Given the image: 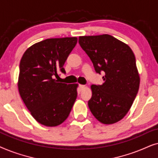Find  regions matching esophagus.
I'll list each match as a JSON object with an SVG mask.
<instances>
[{
    "label": "esophagus",
    "instance_id": "obj_1",
    "mask_svg": "<svg viewBox=\"0 0 158 158\" xmlns=\"http://www.w3.org/2000/svg\"><path fill=\"white\" fill-rule=\"evenodd\" d=\"M79 88H80V89H81V90H83V89H84V88H85V85H79Z\"/></svg>",
    "mask_w": 158,
    "mask_h": 158
}]
</instances>
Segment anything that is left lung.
<instances>
[{
	"label": "left lung",
	"instance_id": "1",
	"mask_svg": "<svg viewBox=\"0 0 158 158\" xmlns=\"http://www.w3.org/2000/svg\"><path fill=\"white\" fill-rule=\"evenodd\" d=\"M78 42L97 73L104 71L102 85H92L88 107L104 124L118 122L126 116L139 88L135 57L128 45L109 34L79 36Z\"/></svg>",
	"mask_w": 158,
	"mask_h": 158
}]
</instances>
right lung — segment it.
<instances>
[{
    "instance_id": "1",
    "label": "right lung",
    "mask_w": 158,
    "mask_h": 158,
    "mask_svg": "<svg viewBox=\"0 0 158 158\" xmlns=\"http://www.w3.org/2000/svg\"><path fill=\"white\" fill-rule=\"evenodd\" d=\"M77 37L47 39L29 47L19 65L18 88L36 122L56 127L66 120L76 100L77 83H58V72L77 44Z\"/></svg>"
}]
</instances>
